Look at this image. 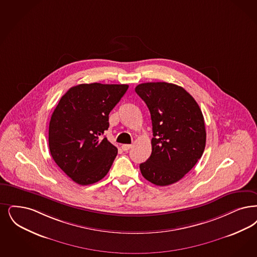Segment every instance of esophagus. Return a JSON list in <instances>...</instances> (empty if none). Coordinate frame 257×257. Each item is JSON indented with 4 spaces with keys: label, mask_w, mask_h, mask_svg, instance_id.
<instances>
[{
    "label": "esophagus",
    "mask_w": 257,
    "mask_h": 257,
    "mask_svg": "<svg viewBox=\"0 0 257 257\" xmlns=\"http://www.w3.org/2000/svg\"><path fill=\"white\" fill-rule=\"evenodd\" d=\"M131 147H132L131 144H122V145H121V149H122L123 151H128Z\"/></svg>",
    "instance_id": "esophagus-1"
}]
</instances>
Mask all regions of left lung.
I'll use <instances>...</instances> for the list:
<instances>
[{"instance_id":"8db88e82","label":"left lung","mask_w":257,"mask_h":257,"mask_svg":"<svg viewBox=\"0 0 257 257\" xmlns=\"http://www.w3.org/2000/svg\"><path fill=\"white\" fill-rule=\"evenodd\" d=\"M135 91L150 111L153 131L152 153L140 165L141 172L154 185H172L188 173L204 153V115L195 99L172 83H143Z\"/></svg>"}]
</instances>
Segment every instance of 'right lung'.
<instances>
[{
	"instance_id": "1",
	"label": "right lung",
	"mask_w": 257,
	"mask_h": 257,
	"mask_svg": "<svg viewBox=\"0 0 257 257\" xmlns=\"http://www.w3.org/2000/svg\"><path fill=\"white\" fill-rule=\"evenodd\" d=\"M126 84H80L59 100L49 127L52 159L73 182L94 184L109 172L117 148L102 135L109 113L128 90Z\"/></svg>"
}]
</instances>
